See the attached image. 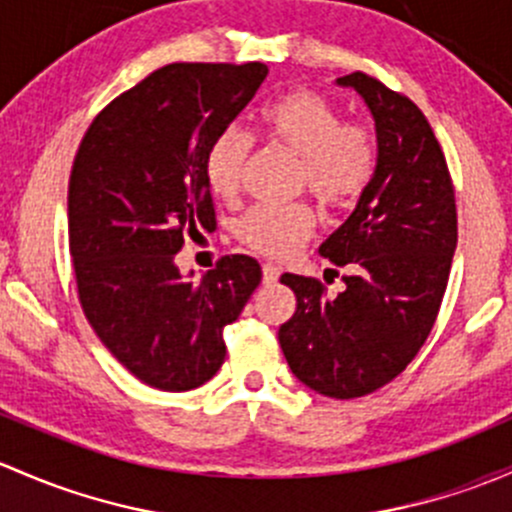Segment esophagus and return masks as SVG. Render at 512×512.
<instances>
[{
    "mask_svg": "<svg viewBox=\"0 0 512 512\" xmlns=\"http://www.w3.org/2000/svg\"><path fill=\"white\" fill-rule=\"evenodd\" d=\"M277 279H279V267L277 265H272V262L262 265V282L277 284Z\"/></svg>",
    "mask_w": 512,
    "mask_h": 512,
    "instance_id": "34e87169",
    "label": "esophagus"
}]
</instances>
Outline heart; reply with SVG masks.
I'll use <instances>...</instances> for the list:
<instances>
[{
  "mask_svg": "<svg viewBox=\"0 0 512 512\" xmlns=\"http://www.w3.org/2000/svg\"><path fill=\"white\" fill-rule=\"evenodd\" d=\"M262 137L282 144L301 161L299 181L321 203L351 206L370 186L378 169V144L370 129L343 122L331 102L306 90H292L260 107ZM247 161V137L228 127L213 137L203 159V174L218 198L233 201L240 193ZM314 230L309 203H260L238 223V238L270 257L292 255Z\"/></svg>",
  "mask_w": 512,
  "mask_h": 512,
  "instance_id": "b5f03b06",
  "label": "heart"
}]
</instances>
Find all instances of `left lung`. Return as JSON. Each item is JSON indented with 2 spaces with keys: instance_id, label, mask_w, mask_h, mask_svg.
Segmentation results:
<instances>
[{
  "instance_id": "left-lung-1",
  "label": "left lung",
  "mask_w": 512,
  "mask_h": 512,
  "mask_svg": "<svg viewBox=\"0 0 512 512\" xmlns=\"http://www.w3.org/2000/svg\"><path fill=\"white\" fill-rule=\"evenodd\" d=\"M336 83L373 115L378 169L319 247L348 267L346 289L326 297L319 279L282 274L297 311L279 326V346L306 387L351 400L395 380L427 341L456 250V201L444 152L410 98L360 71Z\"/></svg>"
}]
</instances>
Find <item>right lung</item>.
Wrapping results in <instances>:
<instances>
[{
    "label": "right lung",
    "instance_id": "add662e5",
    "mask_svg": "<svg viewBox=\"0 0 512 512\" xmlns=\"http://www.w3.org/2000/svg\"><path fill=\"white\" fill-rule=\"evenodd\" d=\"M265 78V63H169L112 100L75 154L68 247L80 306L107 351L157 390L218 373L223 328L262 282L247 255L220 257L191 282L176 252L215 225L206 149Z\"/></svg>",
    "mask_w": 512,
    "mask_h": 512
}]
</instances>
